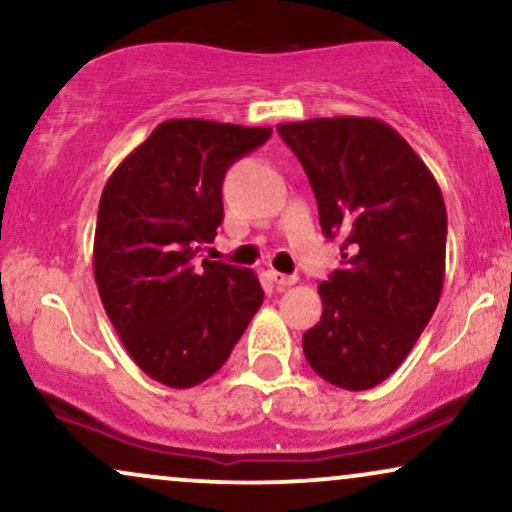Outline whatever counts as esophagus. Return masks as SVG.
Wrapping results in <instances>:
<instances>
[{"label":"esophagus","mask_w":512,"mask_h":512,"mask_svg":"<svg viewBox=\"0 0 512 512\" xmlns=\"http://www.w3.org/2000/svg\"><path fill=\"white\" fill-rule=\"evenodd\" d=\"M269 279H272L274 283H276V288H279V291H283V288H288V286H293L295 281H298V276H291V274H281V272H269Z\"/></svg>","instance_id":"obj_1"}]
</instances>
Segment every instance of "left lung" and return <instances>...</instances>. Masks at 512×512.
Here are the masks:
<instances>
[{"mask_svg":"<svg viewBox=\"0 0 512 512\" xmlns=\"http://www.w3.org/2000/svg\"><path fill=\"white\" fill-rule=\"evenodd\" d=\"M315 190L341 269L319 286L322 319L303 336L319 377L346 391L389 379L432 319L446 274L439 183L389 123L334 116L279 123Z\"/></svg>","mask_w":512,"mask_h":512,"instance_id":"obj_1","label":"left lung"}]
</instances>
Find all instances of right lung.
<instances>
[{
    "label": "right lung",
    "mask_w": 512,
    "mask_h": 512,
    "mask_svg": "<svg viewBox=\"0 0 512 512\" xmlns=\"http://www.w3.org/2000/svg\"><path fill=\"white\" fill-rule=\"evenodd\" d=\"M269 135L272 128L169 119L102 190L97 291L135 365L171 389L212 377L264 300L252 269L197 264V255L224 219L226 169Z\"/></svg>",
    "instance_id": "right-lung-1"
}]
</instances>
